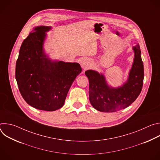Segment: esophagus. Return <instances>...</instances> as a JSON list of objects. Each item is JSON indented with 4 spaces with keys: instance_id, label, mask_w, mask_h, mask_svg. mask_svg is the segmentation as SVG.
<instances>
[{
    "instance_id": "esophagus-1",
    "label": "esophagus",
    "mask_w": 160,
    "mask_h": 160,
    "mask_svg": "<svg viewBox=\"0 0 160 160\" xmlns=\"http://www.w3.org/2000/svg\"><path fill=\"white\" fill-rule=\"evenodd\" d=\"M90 62L87 61L86 59H83L82 62H81V66H82V68H83L84 70H86L87 69V68H88V67L90 66Z\"/></svg>"
}]
</instances>
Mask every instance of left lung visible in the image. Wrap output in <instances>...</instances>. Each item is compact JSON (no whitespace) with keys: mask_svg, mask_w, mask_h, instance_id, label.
<instances>
[{"mask_svg":"<svg viewBox=\"0 0 160 160\" xmlns=\"http://www.w3.org/2000/svg\"><path fill=\"white\" fill-rule=\"evenodd\" d=\"M133 49L135 52L133 63L127 82L121 87H109L104 77L97 72H85L89 81V99L96 109L102 112L120 110L131 104L141 94L144 80V66L139 43Z\"/></svg>","mask_w":160,"mask_h":160,"instance_id":"left-lung-1","label":"left lung"}]
</instances>
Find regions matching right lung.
Returning a JSON list of instances; mask_svg holds the SVG:
<instances>
[{"label": "right lung", "instance_id": "1", "mask_svg": "<svg viewBox=\"0 0 160 160\" xmlns=\"http://www.w3.org/2000/svg\"><path fill=\"white\" fill-rule=\"evenodd\" d=\"M50 29V27H37L22 42L15 76L19 92L29 105L52 111L64 105L68 90L82 68L78 63L52 62L46 57L43 42L45 32Z\"/></svg>", "mask_w": 160, "mask_h": 160}]
</instances>
